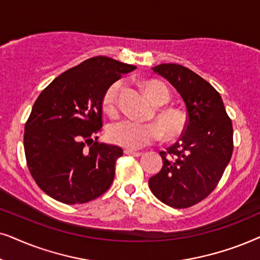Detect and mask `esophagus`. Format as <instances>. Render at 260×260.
Returning a JSON list of instances; mask_svg holds the SVG:
<instances>
[{
    "label": "esophagus",
    "instance_id": "34e87169",
    "mask_svg": "<svg viewBox=\"0 0 260 260\" xmlns=\"http://www.w3.org/2000/svg\"><path fill=\"white\" fill-rule=\"evenodd\" d=\"M124 154H128V155H134V157H140L141 154H143V152H139V151H133V150H128V148H126V150L123 151Z\"/></svg>",
    "mask_w": 260,
    "mask_h": 260
}]
</instances>
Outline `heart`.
Segmentation results:
<instances>
[{"mask_svg": "<svg viewBox=\"0 0 260 260\" xmlns=\"http://www.w3.org/2000/svg\"><path fill=\"white\" fill-rule=\"evenodd\" d=\"M122 83L116 81L107 88L102 99L103 110L109 115L117 113V98ZM144 90L148 100L157 107L154 117L157 122H137L129 119H122L112 122L107 127V138L112 144L137 150L158 140L164 133L169 139L181 137L184 133L188 119L182 109L164 106L170 100V92L162 83L147 81L144 83Z\"/></svg>", "mask_w": 260, "mask_h": 260, "instance_id": "obj_1", "label": "heart"}]
</instances>
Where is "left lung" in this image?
I'll return each instance as SVG.
<instances>
[{
  "label": "left lung",
  "instance_id": "8db88e82",
  "mask_svg": "<svg viewBox=\"0 0 260 260\" xmlns=\"http://www.w3.org/2000/svg\"><path fill=\"white\" fill-rule=\"evenodd\" d=\"M184 101L188 124L177 143L160 151L162 168L148 179L165 205L188 208L215 189L233 152V127L219 92L201 76L179 64L152 68Z\"/></svg>",
  "mask_w": 260,
  "mask_h": 260
}]
</instances>
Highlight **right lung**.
Segmentation results:
<instances>
[{
	"mask_svg": "<svg viewBox=\"0 0 260 260\" xmlns=\"http://www.w3.org/2000/svg\"><path fill=\"white\" fill-rule=\"evenodd\" d=\"M136 68L105 55L89 58L54 78L34 102L23 136L27 165L52 199L77 205L108 190L122 148L94 141L102 128V99Z\"/></svg>",
	"mask_w": 260,
	"mask_h": 260,
	"instance_id": "obj_1",
	"label": "right lung"
}]
</instances>
